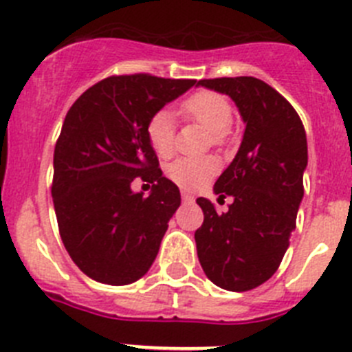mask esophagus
<instances>
[{
  "label": "esophagus",
  "mask_w": 352,
  "mask_h": 352,
  "mask_svg": "<svg viewBox=\"0 0 352 352\" xmlns=\"http://www.w3.org/2000/svg\"><path fill=\"white\" fill-rule=\"evenodd\" d=\"M182 199H183V203H188V204H192L195 201V197L190 194V192H182Z\"/></svg>",
  "instance_id": "1"
}]
</instances>
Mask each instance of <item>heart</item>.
Returning <instances> with one entry per match:
<instances>
[{
    "mask_svg": "<svg viewBox=\"0 0 352 352\" xmlns=\"http://www.w3.org/2000/svg\"><path fill=\"white\" fill-rule=\"evenodd\" d=\"M182 114L210 130L211 142L214 146H223L229 139L232 105L222 93L210 91V89L194 93L183 100ZM174 132H176L174 116L167 109H162L149 118L146 135L149 146L158 157L166 158L173 153ZM217 173H219V162L213 157H185L167 166V176L170 182L188 190L206 185Z\"/></svg>",
    "mask_w": 352,
    "mask_h": 352,
    "instance_id": "b5f03b06",
    "label": "heart"
}]
</instances>
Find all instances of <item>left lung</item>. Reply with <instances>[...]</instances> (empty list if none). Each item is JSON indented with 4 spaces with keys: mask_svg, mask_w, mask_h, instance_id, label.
Listing matches in <instances>:
<instances>
[{
    "mask_svg": "<svg viewBox=\"0 0 352 352\" xmlns=\"http://www.w3.org/2000/svg\"><path fill=\"white\" fill-rule=\"evenodd\" d=\"M199 84L231 96L247 126L234 160L213 188L220 199H234L229 210L217 213L208 199H197L204 213L195 231L197 257L214 285L250 291L278 270L296 227L307 133L294 107L264 80L219 77Z\"/></svg>",
    "mask_w": 352,
    "mask_h": 352,
    "instance_id": "left-lung-1",
    "label": "left lung"
}]
</instances>
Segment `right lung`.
Returning <instances> with one entry per match:
<instances>
[{
  "mask_svg": "<svg viewBox=\"0 0 352 352\" xmlns=\"http://www.w3.org/2000/svg\"><path fill=\"white\" fill-rule=\"evenodd\" d=\"M195 84L149 74L113 76L74 102L54 148L52 201L63 245L96 282L126 285L146 275L182 204L149 146V118ZM153 182L142 198L133 179Z\"/></svg>",
  "mask_w": 352,
  "mask_h": 352,
  "instance_id": "1",
  "label": "right lung"
}]
</instances>
